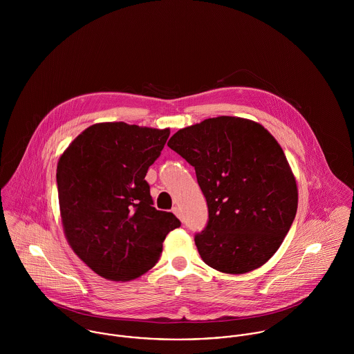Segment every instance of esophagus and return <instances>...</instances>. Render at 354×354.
<instances>
[{
	"instance_id": "obj_1",
	"label": "esophagus",
	"mask_w": 354,
	"mask_h": 354,
	"mask_svg": "<svg viewBox=\"0 0 354 354\" xmlns=\"http://www.w3.org/2000/svg\"><path fill=\"white\" fill-rule=\"evenodd\" d=\"M173 212L177 215V218H180L183 221V214H181V209L178 207H173Z\"/></svg>"
}]
</instances>
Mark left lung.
<instances>
[{"label": "left lung", "mask_w": 354, "mask_h": 354, "mask_svg": "<svg viewBox=\"0 0 354 354\" xmlns=\"http://www.w3.org/2000/svg\"><path fill=\"white\" fill-rule=\"evenodd\" d=\"M167 146L195 167L208 222L195 236L203 261L226 274L263 266L296 212V178L283 150L260 124L221 115L176 132Z\"/></svg>", "instance_id": "8db88e82"}]
</instances>
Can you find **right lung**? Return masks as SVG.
Wrapping results in <instances>:
<instances>
[{
    "label": "right lung",
    "mask_w": 354,
    "mask_h": 354,
    "mask_svg": "<svg viewBox=\"0 0 354 354\" xmlns=\"http://www.w3.org/2000/svg\"><path fill=\"white\" fill-rule=\"evenodd\" d=\"M170 131L101 122L59 156L57 188L65 237L94 272L135 279L155 266L167 233L181 222L152 207L149 167Z\"/></svg>",
    "instance_id": "1"
}]
</instances>
